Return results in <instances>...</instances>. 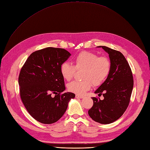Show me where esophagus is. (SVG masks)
<instances>
[{
	"instance_id": "esophagus-1",
	"label": "esophagus",
	"mask_w": 150,
	"mask_h": 150,
	"mask_svg": "<svg viewBox=\"0 0 150 150\" xmlns=\"http://www.w3.org/2000/svg\"><path fill=\"white\" fill-rule=\"evenodd\" d=\"M75 97H76V98L83 99V97H84V96H81V95H79V94H76V95L75 96Z\"/></svg>"
}]
</instances>
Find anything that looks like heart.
<instances>
[{
	"label": "heart",
	"mask_w": 150,
	"mask_h": 150,
	"mask_svg": "<svg viewBox=\"0 0 150 150\" xmlns=\"http://www.w3.org/2000/svg\"><path fill=\"white\" fill-rule=\"evenodd\" d=\"M111 69V62L106 56H99L94 53L82 51L74 59V66L67 62H63L60 67L64 80L70 81L74 76L76 70H84L83 81H74L67 84L70 92L83 94L89 90L93 84L99 86L106 79Z\"/></svg>",
	"instance_id": "b5f03b06"
}]
</instances>
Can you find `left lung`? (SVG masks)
I'll return each instance as SVG.
<instances>
[{
    "label": "left lung",
    "instance_id": "obj_1",
    "mask_svg": "<svg viewBox=\"0 0 150 150\" xmlns=\"http://www.w3.org/2000/svg\"><path fill=\"white\" fill-rule=\"evenodd\" d=\"M102 47L109 54L111 69L107 79L96 91L104 99L92 97L93 105L88 110L89 116L103 125L118 120L126 110L134 86L132 70L121 52L105 46Z\"/></svg>",
    "mask_w": 150,
    "mask_h": 150
}]
</instances>
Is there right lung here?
I'll use <instances>...</instances> for the list:
<instances>
[{
	"mask_svg": "<svg viewBox=\"0 0 150 150\" xmlns=\"http://www.w3.org/2000/svg\"><path fill=\"white\" fill-rule=\"evenodd\" d=\"M70 55L63 48H43L33 52L21 69V99L28 113L38 122L49 125L57 121L75 96L72 93L62 94L66 87L60 67Z\"/></svg>",
	"mask_w": 150,
	"mask_h": 150,
	"instance_id": "add662e5",
	"label": "right lung"
}]
</instances>
